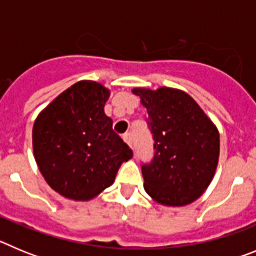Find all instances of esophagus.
<instances>
[{"mask_svg": "<svg viewBox=\"0 0 256 256\" xmlns=\"http://www.w3.org/2000/svg\"><path fill=\"white\" fill-rule=\"evenodd\" d=\"M123 140H124V142H126V144H128V146H130V148H132V136H130V133H126V134H124L123 136Z\"/></svg>", "mask_w": 256, "mask_h": 256, "instance_id": "esophagus-1", "label": "esophagus"}]
</instances>
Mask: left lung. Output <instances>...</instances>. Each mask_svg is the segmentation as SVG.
<instances>
[{"mask_svg":"<svg viewBox=\"0 0 256 256\" xmlns=\"http://www.w3.org/2000/svg\"><path fill=\"white\" fill-rule=\"evenodd\" d=\"M148 114L155 156L142 166L148 195L164 206H186L198 200L214 178L219 132L188 94L172 87L133 88Z\"/></svg>","mask_w":256,"mask_h":256,"instance_id":"1","label":"left lung"}]
</instances>
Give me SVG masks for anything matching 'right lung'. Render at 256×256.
<instances>
[{"mask_svg":"<svg viewBox=\"0 0 256 256\" xmlns=\"http://www.w3.org/2000/svg\"><path fill=\"white\" fill-rule=\"evenodd\" d=\"M110 90L79 80L61 92L36 118L33 155L54 191L74 201H90L114 183L132 150L112 130L105 114Z\"/></svg>","mask_w":256,"mask_h":256,"instance_id":"right-lung-1","label":"right lung"}]
</instances>
